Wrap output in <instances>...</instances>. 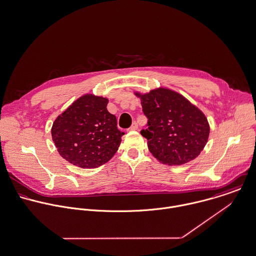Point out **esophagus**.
Listing matches in <instances>:
<instances>
[{"mask_svg":"<svg viewBox=\"0 0 256 256\" xmlns=\"http://www.w3.org/2000/svg\"><path fill=\"white\" fill-rule=\"evenodd\" d=\"M138 122H134L132 124V126L130 128V130H138Z\"/></svg>","mask_w":256,"mask_h":256,"instance_id":"obj_1","label":"esophagus"}]
</instances>
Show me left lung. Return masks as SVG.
Wrapping results in <instances>:
<instances>
[{
	"label": "left lung",
	"mask_w": 256,
	"mask_h": 256,
	"mask_svg": "<svg viewBox=\"0 0 256 256\" xmlns=\"http://www.w3.org/2000/svg\"><path fill=\"white\" fill-rule=\"evenodd\" d=\"M148 128L140 134L150 152L164 164L181 165L196 158L206 144L210 126L204 114L182 95L156 89L140 96Z\"/></svg>",
	"instance_id": "8db88e82"
}]
</instances>
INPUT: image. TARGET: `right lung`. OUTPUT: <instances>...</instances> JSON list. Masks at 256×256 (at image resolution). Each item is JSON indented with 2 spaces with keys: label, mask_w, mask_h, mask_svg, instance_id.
<instances>
[{
  "label": "right lung",
  "mask_w": 256,
  "mask_h": 256,
  "mask_svg": "<svg viewBox=\"0 0 256 256\" xmlns=\"http://www.w3.org/2000/svg\"><path fill=\"white\" fill-rule=\"evenodd\" d=\"M106 104V98L85 95L54 120L52 140L65 160L81 168H97L116 152L124 132Z\"/></svg>",
  "instance_id": "right-lung-1"
}]
</instances>
